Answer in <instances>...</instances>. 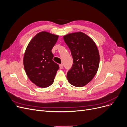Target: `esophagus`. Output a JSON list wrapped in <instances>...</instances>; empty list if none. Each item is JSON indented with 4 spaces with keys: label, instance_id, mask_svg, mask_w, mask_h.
Masks as SVG:
<instances>
[{
    "label": "esophagus",
    "instance_id": "esophagus-1",
    "mask_svg": "<svg viewBox=\"0 0 127 127\" xmlns=\"http://www.w3.org/2000/svg\"><path fill=\"white\" fill-rule=\"evenodd\" d=\"M59 67H60V69H62L64 67V64H61L59 65Z\"/></svg>",
    "mask_w": 127,
    "mask_h": 127
}]
</instances>
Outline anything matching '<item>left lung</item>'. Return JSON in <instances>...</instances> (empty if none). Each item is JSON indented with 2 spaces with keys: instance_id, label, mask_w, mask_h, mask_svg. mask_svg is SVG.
<instances>
[{
  "instance_id": "8db88e82",
  "label": "left lung",
  "mask_w": 127,
  "mask_h": 127,
  "mask_svg": "<svg viewBox=\"0 0 127 127\" xmlns=\"http://www.w3.org/2000/svg\"><path fill=\"white\" fill-rule=\"evenodd\" d=\"M70 49L73 64L67 72L69 83L76 87H83L90 82L97 71L99 55L97 46L91 37L83 32L64 36Z\"/></svg>"
}]
</instances>
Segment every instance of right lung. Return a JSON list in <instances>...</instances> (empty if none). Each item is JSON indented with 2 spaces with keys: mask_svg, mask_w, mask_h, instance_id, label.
<instances>
[{
  "mask_svg": "<svg viewBox=\"0 0 127 127\" xmlns=\"http://www.w3.org/2000/svg\"><path fill=\"white\" fill-rule=\"evenodd\" d=\"M58 39V35L43 31L37 33L26 48L23 59L25 72L31 81L40 87L52 85L59 68L51 52Z\"/></svg>",
  "mask_w": 127,
  "mask_h": 127,
  "instance_id": "1",
  "label": "right lung"
}]
</instances>
